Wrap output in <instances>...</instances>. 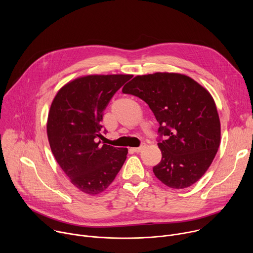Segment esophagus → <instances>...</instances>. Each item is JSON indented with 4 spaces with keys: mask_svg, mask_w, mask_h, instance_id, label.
<instances>
[{
    "mask_svg": "<svg viewBox=\"0 0 253 253\" xmlns=\"http://www.w3.org/2000/svg\"><path fill=\"white\" fill-rule=\"evenodd\" d=\"M145 146H146V143H145V142H142V143H141V145H140L139 147L133 148V151H134V152H136V153H139V152H141L144 148H145Z\"/></svg>",
    "mask_w": 253,
    "mask_h": 253,
    "instance_id": "34e87169",
    "label": "esophagus"
}]
</instances>
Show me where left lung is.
Instances as JSON below:
<instances>
[{"label": "left lung", "mask_w": 253, "mask_h": 253, "mask_svg": "<svg viewBox=\"0 0 253 253\" xmlns=\"http://www.w3.org/2000/svg\"><path fill=\"white\" fill-rule=\"evenodd\" d=\"M122 92L146 102L159 123L162 159L153 167L155 176L173 189L197 182L220 144L219 116L209 92L176 73L136 76Z\"/></svg>", "instance_id": "8db88e82"}]
</instances>
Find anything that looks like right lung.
Returning a JSON list of instances; mask_svg holds the SVG:
<instances>
[{"mask_svg": "<svg viewBox=\"0 0 253 253\" xmlns=\"http://www.w3.org/2000/svg\"><path fill=\"white\" fill-rule=\"evenodd\" d=\"M132 75H89L62 87L47 122L52 153L83 193L96 195L109 186L123 166L127 148L101 145L103 113L114 94ZM106 132V130H105Z\"/></svg>", "mask_w": 253, "mask_h": 253, "instance_id": "right-lung-1", "label": "right lung"}]
</instances>
